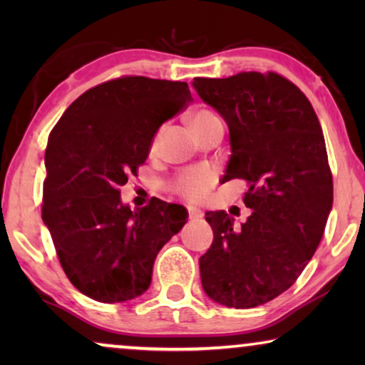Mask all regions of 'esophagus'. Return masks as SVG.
<instances>
[{
    "instance_id": "obj_1",
    "label": "esophagus",
    "mask_w": 365,
    "mask_h": 365,
    "mask_svg": "<svg viewBox=\"0 0 365 365\" xmlns=\"http://www.w3.org/2000/svg\"><path fill=\"white\" fill-rule=\"evenodd\" d=\"M187 214H189V219H199V217H202L201 209H197V207H189V209H187Z\"/></svg>"
}]
</instances>
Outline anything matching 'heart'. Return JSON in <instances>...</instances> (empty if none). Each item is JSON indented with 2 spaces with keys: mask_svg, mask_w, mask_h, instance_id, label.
Segmentation results:
<instances>
[{
  "mask_svg": "<svg viewBox=\"0 0 365 365\" xmlns=\"http://www.w3.org/2000/svg\"><path fill=\"white\" fill-rule=\"evenodd\" d=\"M219 116L216 113L209 111V109H197L191 114V124L196 131H201L202 128H206L207 124L217 121ZM159 138H161V129L156 133V136L153 139V149L158 148ZM216 181V174L212 169L197 166V168H189L184 169L173 179L169 184V189L174 194H178L179 197L186 199L189 202H201L207 197L209 191H211Z\"/></svg>",
  "mask_w": 365,
  "mask_h": 365,
  "instance_id": "obj_1",
  "label": "heart"
}]
</instances>
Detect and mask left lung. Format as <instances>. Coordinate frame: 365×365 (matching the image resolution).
Masks as SVG:
<instances>
[{
    "mask_svg": "<svg viewBox=\"0 0 365 365\" xmlns=\"http://www.w3.org/2000/svg\"><path fill=\"white\" fill-rule=\"evenodd\" d=\"M192 86L227 123L222 182L247 181L252 209L241 227L224 211L206 212L214 239L199 259L202 289L222 306H261L297 281L326 229L334 186L321 123L306 94L272 71L194 78Z\"/></svg>",
    "mask_w": 365,
    "mask_h": 365,
    "instance_id": "1",
    "label": "left lung"
}]
</instances>
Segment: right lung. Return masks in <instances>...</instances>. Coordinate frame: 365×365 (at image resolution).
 I'll return each mask as SVG.
<instances>
[{"label":"right lung","mask_w":365,"mask_h":365,"mask_svg":"<svg viewBox=\"0 0 365 365\" xmlns=\"http://www.w3.org/2000/svg\"><path fill=\"white\" fill-rule=\"evenodd\" d=\"M191 101L187 83L123 76L83 93L49 133L43 222L84 296H141L158 252L186 224V209L156 197L131 211L119 187L146 161L159 126Z\"/></svg>","instance_id":"obj_1"}]
</instances>
